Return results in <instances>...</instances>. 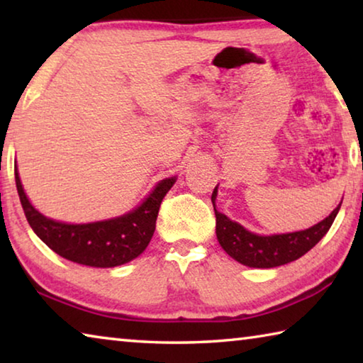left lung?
Returning a JSON list of instances; mask_svg holds the SVG:
<instances>
[{
  "label": "left lung",
  "mask_w": 363,
  "mask_h": 363,
  "mask_svg": "<svg viewBox=\"0 0 363 363\" xmlns=\"http://www.w3.org/2000/svg\"><path fill=\"white\" fill-rule=\"evenodd\" d=\"M216 196L218 186L213 190L211 201L214 214H216V237L219 245L237 262L256 269L279 267L304 256L330 230L342 203L341 200V203L330 213V216L309 227V229L274 233V235H259V233L245 229L242 224L227 218L224 213H219L216 210Z\"/></svg>",
  "instance_id": "obj_1"
}]
</instances>
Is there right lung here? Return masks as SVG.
Segmentation results:
<instances>
[{"instance_id": "obj_1", "label": "right lung", "mask_w": 363, "mask_h": 363, "mask_svg": "<svg viewBox=\"0 0 363 363\" xmlns=\"http://www.w3.org/2000/svg\"><path fill=\"white\" fill-rule=\"evenodd\" d=\"M17 194L30 227L54 253L89 267H116L136 259L150 243L160 205L177 177L160 181L134 210L96 223L70 224L45 216L32 205L14 167Z\"/></svg>"}]
</instances>
